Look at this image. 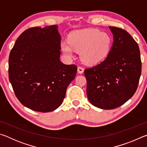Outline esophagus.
Instances as JSON below:
<instances>
[{"mask_svg":"<svg viewBox=\"0 0 147 147\" xmlns=\"http://www.w3.org/2000/svg\"><path fill=\"white\" fill-rule=\"evenodd\" d=\"M84 68L82 67H81V66H78V73L82 74L84 73Z\"/></svg>","mask_w":147,"mask_h":147,"instance_id":"1","label":"esophagus"}]
</instances>
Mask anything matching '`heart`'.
I'll list each match as a JSON object with an SVG mask.
<instances>
[{
	"label": "heart",
	"mask_w": 147,
	"mask_h": 147,
	"mask_svg": "<svg viewBox=\"0 0 147 147\" xmlns=\"http://www.w3.org/2000/svg\"><path fill=\"white\" fill-rule=\"evenodd\" d=\"M112 38L106 32L97 29H85L71 35L69 42L61 43V49L67 56L73 55V50L81 52L82 60L88 64H95L108 56L110 51Z\"/></svg>",
	"instance_id": "1"
}]
</instances>
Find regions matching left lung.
I'll return each mask as SVG.
<instances>
[{
    "mask_svg": "<svg viewBox=\"0 0 147 147\" xmlns=\"http://www.w3.org/2000/svg\"><path fill=\"white\" fill-rule=\"evenodd\" d=\"M109 28L113 43L108 56L84 70L88 100L104 109H115L128 101L138 89L141 74L138 44L124 29Z\"/></svg>",
    "mask_w": 147,
    "mask_h": 147,
    "instance_id": "1",
    "label": "left lung"
}]
</instances>
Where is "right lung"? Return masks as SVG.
Instances as JSON below:
<instances>
[{
	"label": "right lung",
	"instance_id": "1",
	"mask_svg": "<svg viewBox=\"0 0 147 147\" xmlns=\"http://www.w3.org/2000/svg\"><path fill=\"white\" fill-rule=\"evenodd\" d=\"M58 26L32 27L17 38L9 56V82L23 105L39 112L55 110L77 72L76 65L60 61Z\"/></svg>",
	"mask_w": 147,
	"mask_h": 147
}]
</instances>
